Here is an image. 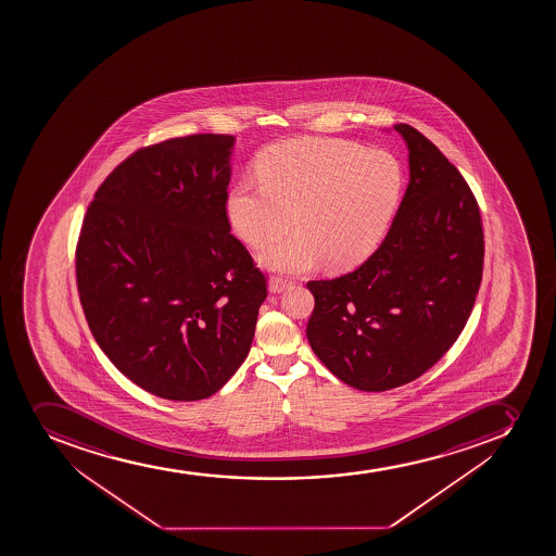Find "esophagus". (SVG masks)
Here are the masks:
<instances>
[{"label":"esophagus","mask_w":556,"mask_h":556,"mask_svg":"<svg viewBox=\"0 0 556 556\" xmlns=\"http://www.w3.org/2000/svg\"><path fill=\"white\" fill-rule=\"evenodd\" d=\"M288 285L290 282L287 281V279H281V277H271L268 282V290L269 293H281L287 290Z\"/></svg>","instance_id":"esophagus-1"}]
</instances>
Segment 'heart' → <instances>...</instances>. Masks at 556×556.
Listing matches in <instances>:
<instances>
[{
  "instance_id": "heart-1",
  "label": "heart",
  "mask_w": 556,
  "mask_h": 556,
  "mask_svg": "<svg viewBox=\"0 0 556 556\" xmlns=\"http://www.w3.org/2000/svg\"><path fill=\"white\" fill-rule=\"evenodd\" d=\"M258 181L237 182L226 217L253 248L290 228L292 236L258 255L269 271L303 274L325 261L348 269L374 252L404 190V168L386 150L337 139L301 138L274 144L257 160Z\"/></svg>"
}]
</instances>
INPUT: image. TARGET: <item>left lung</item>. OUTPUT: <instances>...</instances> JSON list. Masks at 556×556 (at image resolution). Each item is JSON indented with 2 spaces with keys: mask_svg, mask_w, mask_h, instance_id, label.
<instances>
[{
  "mask_svg": "<svg viewBox=\"0 0 556 556\" xmlns=\"http://www.w3.org/2000/svg\"><path fill=\"white\" fill-rule=\"evenodd\" d=\"M409 182L384 241L357 269L308 282L306 337L320 363L361 391L426 374L458 339L484 266L479 204L460 172L409 125Z\"/></svg>",
  "mask_w": 556,
  "mask_h": 556,
  "instance_id": "left-lung-1",
  "label": "left lung"
}]
</instances>
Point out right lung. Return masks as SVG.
I'll return each mask as SVG.
<instances>
[{
  "label": "right lung",
  "instance_id": "1",
  "mask_svg": "<svg viewBox=\"0 0 556 556\" xmlns=\"http://www.w3.org/2000/svg\"><path fill=\"white\" fill-rule=\"evenodd\" d=\"M236 138L198 134L139 150L83 220L77 290L112 364L168 401H201L248 357L264 275L230 233Z\"/></svg>",
  "mask_w": 556,
  "mask_h": 556
}]
</instances>
